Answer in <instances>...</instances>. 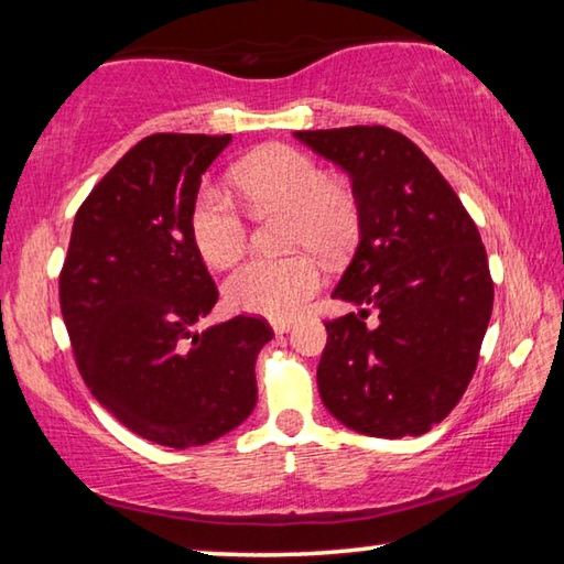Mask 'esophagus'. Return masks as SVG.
<instances>
[{"instance_id":"esophagus-1","label":"esophagus","mask_w":564,"mask_h":564,"mask_svg":"<svg viewBox=\"0 0 564 564\" xmlns=\"http://www.w3.org/2000/svg\"><path fill=\"white\" fill-rule=\"evenodd\" d=\"M271 326H273V333H279L281 336V333H289L293 328V321H273Z\"/></svg>"}]
</instances>
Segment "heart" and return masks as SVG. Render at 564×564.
Segmentation results:
<instances>
[{
  "label": "heart",
  "mask_w": 564,
  "mask_h": 564,
  "mask_svg": "<svg viewBox=\"0 0 564 564\" xmlns=\"http://www.w3.org/2000/svg\"><path fill=\"white\" fill-rule=\"evenodd\" d=\"M234 181L253 208H289L291 246L338 261L356 243L360 231L358 202L352 191L328 178L316 159L291 147H265L238 161ZM188 228L202 259L214 269L241 259L248 226L221 188L202 186L191 204ZM323 271L313 253L283 259L256 256L224 283L226 303L234 311L265 318H289L321 289Z\"/></svg>",
  "instance_id": "b5f03b06"
}]
</instances>
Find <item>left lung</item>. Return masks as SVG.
Wrapping results in <instances>:
<instances>
[{
  "label": "left lung",
  "mask_w": 564,
  "mask_h": 564,
  "mask_svg": "<svg viewBox=\"0 0 564 564\" xmlns=\"http://www.w3.org/2000/svg\"><path fill=\"white\" fill-rule=\"evenodd\" d=\"M352 181L360 241L333 299L360 305L326 323L318 393L350 431L423 435L475 373L492 313L488 253L433 161L386 127L295 131ZM377 313V326L365 323Z\"/></svg>",
  "instance_id": "1"
}]
</instances>
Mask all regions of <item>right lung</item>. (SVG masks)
<instances>
[{"label": "right lung", "instance_id": "1", "mask_svg": "<svg viewBox=\"0 0 564 564\" xmlns=\"http://www.w3.org/2000/svg\"><path fill=\"white\" fill-rule=\"evenodd\" d=\"M231 133H154L127 151L74 218L62 316L91 395L151 443L198 447L253 413L265 321L196 330L218 301L191 238V204Z\"/></svg>", "mask_w": 564, "mask_h": 564}]
</instances>
